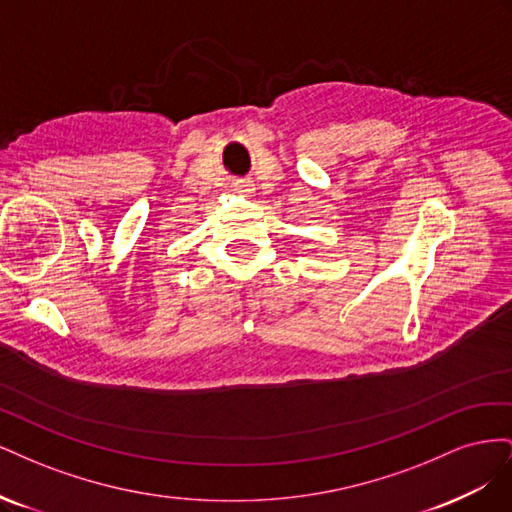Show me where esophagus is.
<instances>
[{"instance_id":"1","label":"esophagus","mask_w":512,"mask_h":512,"mask_svg":"<svg viewBox=\"0 0 512 512\" xmlns=\"http://www.w3.org/2000/svg\"><path fill=\"white\" fill-rule=\"evenodd\" d=\"M239 190H241L243 194H252V188H250V185H239Z\"/></svg>"}]
</instances>
